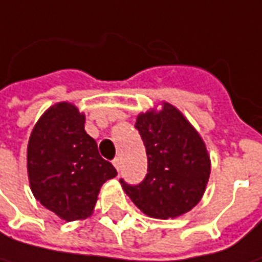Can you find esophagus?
I'll return each mask as SVG.
<instances>
[{
  "mask_svg": "<svg viewBox=\"0 0 262 262\" xmlns=\"http://www.w3.org/2000/svg\"><path fill=\"white\" fill-rule=\"evenodd\" d=\"M112 163H114V166L116 167V170L121 169V159H119V157H115V159L112 160Z\"/></svg>",
  "mask_w": 262,
  "mask_h": 262,
  "instance_id": "34e87169",
  "label": "esophagus"
}]
</instances>
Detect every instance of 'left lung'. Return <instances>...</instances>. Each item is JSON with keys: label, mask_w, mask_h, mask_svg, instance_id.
<instances>
[{"label": "left lung", "mask_w": 262, "mask_h": 262, "mask_svg": "<svg viewBox=\"0 0 262 262\" xmlns=\"http://www.w3.org/2000/svg\"><path fill=\"white\" fill-rule=\"evenodd\" d=\"M146 146L147 175L131 185L119 179L126 195L144 214L169 219L198 204L210 176V157L200 134L175 106L138 115L136 122Z\"/></svg>", "instance_id": "left-lung-1"}]
</instances>
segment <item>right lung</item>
Wrapping results in <instances>:
<instances>
[{
    "label": "right lung",
    "mask_w": 262,
    "mask_h": 262,
    "mask_svg": "<svg viewBox=\"0 0 262 262\" xmlns=\"http://www.w3.org/2000/svg\"><path fill=\"white\" fill-rule=\"evenodd\" d=\"M27 172L36 200L67 222L90 216L100 186L118 173L84 131V115L66 102L49 107L33 128Z\"/></svg>",
    "instance_id": "1"
}]
</instances>
